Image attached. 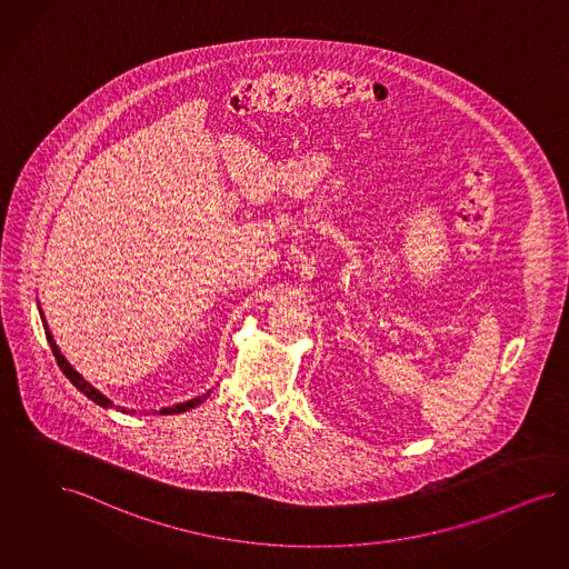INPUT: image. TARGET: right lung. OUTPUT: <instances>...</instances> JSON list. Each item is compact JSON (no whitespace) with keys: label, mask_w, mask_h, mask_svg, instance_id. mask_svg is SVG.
I'll return each mask as SVG.
<instances>
[{"label":"right lung","mask_w":569,"mask_h":569,"mask_svg":"<svg viewBox=\"0 0 569 569\" xmlns=\"http://www.w3.org/2000/svg\"><path fill=\"white\" fill-rule=\"evenodd\" d=\"M43 331H46V337H48V343H50V350H52V355H54V360H57V365L61 367V371L64 373V378L69 379L82 395H86L88 399L94 400L97 405H101V407H111V400L103 397L99 390H94L88 381L80 378L71 367H69V362L64 360L63 355L59 352V348H57V343H54V339L50 336V331H48V325H43ZM207 399V395H202V397H198V399L188 400V402H181V405H174V407H169V409H162L160 413L162 416H170V413H183V411H188V409H193L196 405H200L202 400ZM127 411V409H124ZM134 413V411H132Z\"/></svg>","instance_id":"1"}]
</instances>
